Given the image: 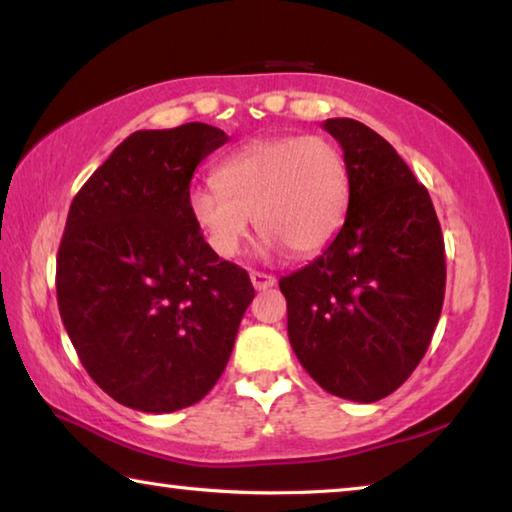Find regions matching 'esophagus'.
Segmentation results:
<instances>
[{
  "mask_svg": "<svg viewBox=\"0 0 512 512\" xmlns=\"http://www.w3.org/2000/svg\"><path fill=\"white\" fill-rule=\"evenodd\" d=\"M250 282H253V287L257 289V291H266V289H271V287H275V275H268V273H259V271H253L250 273Z\"/></svg>",
  "mask_w": 512,
  "mask_h": 512,
  "instance_id": "esophagus-1",
  "label": "esophagus"
}]
</instances>
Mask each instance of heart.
Segmentation results:
<instances>
[{"instance_id":"1","label":"heart","mask_w":512,"mask_h":512,"mask_svg":"<svg viewBox=\"0 0 512 512\" xmlns=\"http://www.w3.org/2000/svg\"><path fill=\"white\" fill-rule=\"evenodd\" d=\"M214 183L189 192V214L216 255L235 257L253 216L266 246L311 255L343 225L350 171L339 146L320 135L264 137L230 153Z\"/></svg>"}]
</instances>
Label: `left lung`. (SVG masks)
<instances>
[{
  "mask_svg": "<svg viewBox=\"0 0 512 512\" xmlns=\"http://www.w3.org/2000/svg\"><path fill=\"white\" fill-rule=\"evenodd\" d=\"M350 171L339 235L280 280L291 348L311 379L370 404L397 391L427 352L445 300V241L427 187L384 137L327 119Z\"/></svg>",
  "mask_w": 512,
  "mask_h": 512,
  "instance_id": "left-lung-1",
  "label": "left lung"
}]
</instances>
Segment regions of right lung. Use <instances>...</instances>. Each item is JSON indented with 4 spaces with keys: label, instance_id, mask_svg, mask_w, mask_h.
Returning <instances> with one entry per match:
<instances>
[{
    "label": "right lung",
    "instance_id": "right-lung-1",
    "mask_svg": "<svg viewBox=\"0 0 512 512\" xmlns=\"http://www.w3.org/2000/svg\"><path fill=\"white\" fill-rule=\"evenodd\" d=\"M228 142L192 121L128 135L69 207L58 309L76 354L112 400L144 413L201 402L225 370L250 277L189 214L198 164Z\"/></svg>",
    "mask_w": 512,
    "mask_h": 512
}]
</instances>
